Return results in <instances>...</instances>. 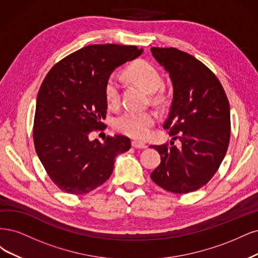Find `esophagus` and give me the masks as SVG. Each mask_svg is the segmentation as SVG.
I'll use <instances>...</instances> for the list:
<instances>
[{
	"instance_id": "esophagus-1",
	"label": "esophagus",
	"mask_w": 258,
	"mask_h": 258,
	"mask_svg": "<svg viewBox=\"0 0 258 258\" xmlns=\"http://www.w3.org/2000/svg\"><path fill=\"white\" fill-rule=\"evenodd\" d=\"M132 147L137 148V149H145V148H147L146 144L143 143V141H139V140H133L132 141Z\"/></svg>"
}]
</instances>
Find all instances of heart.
Segmentation results:
<instances>
[{
    "mask_svg": "<svg viewBox=\"0 0 258 258\" xmlns=\"http://www.w3.org/2000/svg\"><path fill=\"white\" fill-rule=\"evenodd\" d=\"M126 76L135 84L143 87L149 93H153L154 101H160L161 94L155 93L162 86V76L155 66L146 60H137L125 70ZM104 93L107 104L110 107L118 106L121 99V84L118 76L110 75L105 82ZM156 121L155 112L128 110L121 113L113 121V126L121 134L144 139L149 136Z\"/></svg>",
    "mask_w": 258,
    "mask_h": 258,
    "instance_id": "b5f03b06",
    "label": "heart"
}]
</instances>
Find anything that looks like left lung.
Segmentation results:
<instances>
[{"label":"left lung","mask_w":258,"mask_h":258,"mask_svg":"<svg viewBox=\"0 0 258 258\" xmlns=\"http://www.w3.org/2000/svg\"><path fill=\"white\" fill-rule=\"evenodd\" d=\"M154 59L168 72L173 97L163 127L181 146H150L159 151L161 164L151 179L162 188L185 194L203 187L218 171L230 138V111L218 77L177 48H151Z\"/></svg>","instance_id":"obj_1"}]
</instances>
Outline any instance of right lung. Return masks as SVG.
<instances>
[{"instance_id":"add662e5","label":"right lung","mask_w":258,"mask_h":258,"mask_svg":"<svg viewBox=\"0 0 258 258\" xmlns=\"http://www.w3.org/2000/svg\"><path fill=\"white\" fill-rule=\"evenodd\" d=\"M136 46L89 45L48 72L36 101L33 140L49 178L65 193L84 195L109 179L114 159L131 149L126 136H90L104 131L107 78L143 53Z\"/></svg>"}]
</instances>
